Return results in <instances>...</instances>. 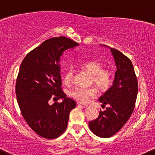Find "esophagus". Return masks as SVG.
<instances>
[{"mask_svg":"<svg viewBox=\"0 0 155 155\" xmlns=\"http://www.w3.org/2000/svg\"><path fill=\"white\" fill-rule=\"evenodd\" d=\"M77 105L79 107H82V108H85L88 107V105L87 104H80V103H78Z\"/></svg>","mask_w":155,"mask_h":155,"instance_id":"34e87169","label":"esophagus"}]
</instances>
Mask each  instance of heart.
<instances>
[{
	"label": "heart",
	"mask_w": 155,
	"mask_h": 155,
	"mask_svg": "<svg viewBox=\"0 0 155 155\" xmlns=\"http://www.w3.org/2000/svg\"><path fill=\"white\" fill-rule=\"evenodd\" d=\"M85 70L92 74L93 80L101 88H107L110 85L113 80L111 72L107 69H102V64L96 61H85L82 64ZM73 76V70L70 68L67 70L64 76L65 83L68 84L72 82ZM97 88L94 86L77 87L70 92V95L81 103H87L90 99L94 98L97 95Z\"/></svg>",
	"instance_id": "b5f03b06"
}]
</instances>
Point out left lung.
I'll return each instance as SVG.
<instances>
[{
  "instance_id": "8db88e82",
  "label": "left lung",
  "mask_w": 155,
  "mask_h": 155,
  "mask_svg": "<svg viewBox=\"0 0 155 155\" xmlns=\"http://www.w3.org/2000/svg\"><path fill=\"white\" fill-rule=\"evenodd\" d=\"M110 49L117 70L111 87L98 99L102 105L110 106L88 124L91 131L101 138L114 136L125 125L133 112L138 94V81L131 61L118 50Z\"/></svg>"
}]
</instances>
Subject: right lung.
Wrapping results in <instances>:
<instances>
[{
  "mask_svg": "<svg viewBox=\"0 0 155 155\" xmlns=\"http://www.w3.org/2000/svg\"><path fill=\"white\" fill-rule=\"evenodd\" d=\"M77 42L61 36L45 41L25 56L19 67L16 94L22 117L38 135L45 139L58 138L66 130L69 115L76 102L61 90V57ZM51 97L63 101L52 105Z\"/></svg>",
  "mask_w": 155,
  "mask_h": 155,
  "instance_id": "add662e5",
  "label": "right lung"
}]
</instances>
